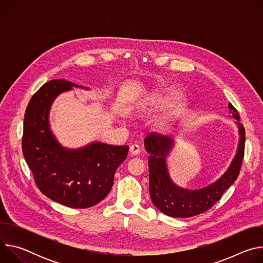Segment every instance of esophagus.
<instances>
[{
  "instance_id": "1",
  "label": "esophagus",
  "mask_w": 263,
  "mask_h": 263,
  "mask_svg": "<svg viewBox=\"0 0 263 263\" xmlns=\"http://www.w3.org/2000/svg\"><path fill=\"white\" fill-rule=\"evenodd\" d=\"M139 152H140V146H139L138 144H136V143L131 144V146H130V154H131L132 156L138 155Z\"/></svg>"
}]
</instances>
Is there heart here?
<instances>
[{
  "instance_id": "obj_1",
  "label": "heart",
  "mask_w": 263,
  "mask_h": 263,
  "mask_svg": "<svg viewBox=\"0 0 263 263\" xmlns=\"http://www.w3.org/2000/svg\"><path fill=\"white\" fill-rule=\"evenodd\" d=\"M165 104H166V105H170V104H171V102H170V101H167V100H166V101H165Z\"/></svg>"
}]
</instances>
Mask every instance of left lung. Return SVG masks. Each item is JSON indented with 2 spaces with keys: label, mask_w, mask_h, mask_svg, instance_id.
I'll return each instance as SVG.
<instances>
[{
  "label": "left lung",
  "mask_w": 263,
  "mask_h": 263,
  "mask_svg": "<svg viewBox=\"0 0 263 263\" xmlns=\"http://www.w3.org/2000/svg\"><path fill=\"white\" fill-rule=\"evenodd\" d=\"M230 114L236 121L238 144L235 155L218 179L201 189L189 190L177 185L171 178L166 159L176 145V136L149 134L144 138V147L148 156V191L153 204L164 214L172 217H191L209 210L235 182L245 153V128L239 122V115L229 103Z\"/></svg>",
  "instance_id": "left-lung-1"
}]
</instances>
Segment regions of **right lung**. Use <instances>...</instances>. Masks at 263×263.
I'll list each match as a JSON object with an SVG mask.
<instances>
[{
    "label": "right lung",
    "mask_w": 263,
    "mask_h": 263,
    "mask_svg": "<svg viewBox=\"0 0 263 263\" xmlns=\"http://www.w3.org/2000/svg\"><path fill=\"white\" fill-rule=\"evenodd\" d=\"M73 87L89 90L59 79L46 83L32 97L24 119L23 153L46 197L70 208H88L109 194L129 146L95 140L70 148L59 142L51 129V107L59 95Z\"/></svg>",
    "instance_id": "obj_1"
}]
</instances>
